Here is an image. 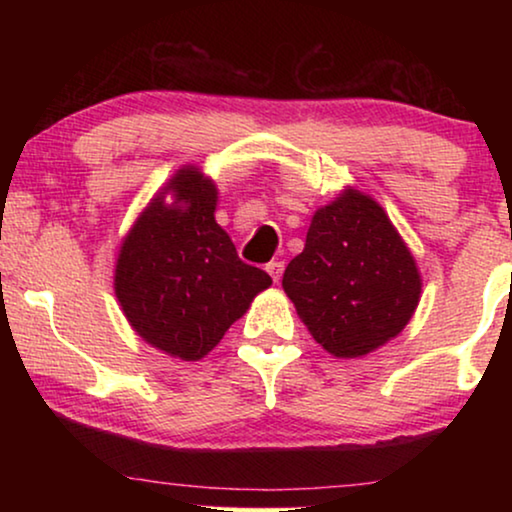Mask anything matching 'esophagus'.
Wrapping results in <instances>:
<instances>
[{"mask_svg":"<svg viewBox=\"0 0 512 512\" xmlns=\"http://www.w3.org/2000/svg\"><path fill=\"white\" fill-rule=\"evenodd\" d=\"M265 270H268V275L275 279V282H279V279H282V272H284V261H270L268 265H265Z\"/></svg>","mask_w":512,"mask_h":512,"instance_id":"34e87169","label":"esophagus"}]
</instances>
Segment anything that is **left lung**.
<instances>
[{
    "instance_id": "left-lung-1",
    "label": "left lung",
    "mask_w": 512,
    "mask_h": 512,
    "mask_svg": "<svg viewBox=\"0 0 512 512\" xmlns=\"http://www.w3.org/2000/svg\"><path fill=\"white\" fill-rule=\"evenodd\" d=\"M284 293L335 359H359L408 326L422 275L382 205L347 186L319 207L305 249L286 265Z\"/></svg>"
}]
</instances>
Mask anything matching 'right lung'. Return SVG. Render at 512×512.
Returning <instances> with one entry per match:
<instances>
[{
  "instance_id": "add662e5",
  "label": "right lung",
  "mask_w": 512,
  "mask_h": 512,
  "mask_svg": "<svg viewBox=\"0 0 512 512\" xmlns=\"http://www.w3.org/2000/svg\"><path fill=\"white\" fill-rule=\"evenodd\" d=\"M216 202L214 179L184 165L153 195L118 249V305L132 331L172 359L207 356L272 284L268 272L240 261L214 219Z\"/></svg>"
}]
</instances>
